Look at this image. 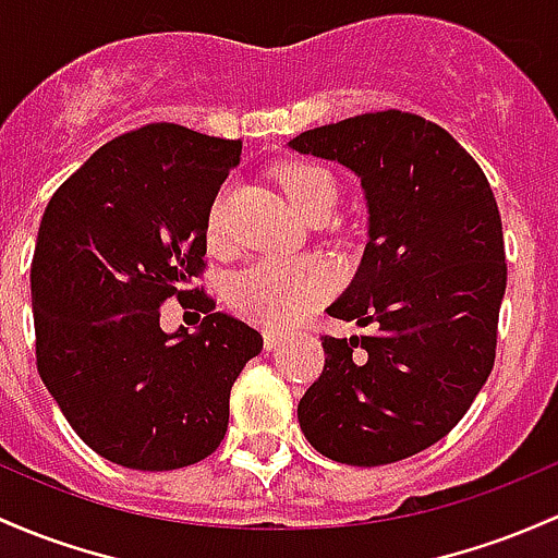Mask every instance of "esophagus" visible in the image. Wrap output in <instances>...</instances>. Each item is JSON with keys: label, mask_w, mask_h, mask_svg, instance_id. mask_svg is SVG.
Here are the masks:
<instances>
[{"label": "esophagus", "mask_w": 558, "mask_h": 558, "mask_svg": "<svg viewBox=\"0 0 558 558\" xmlns=\"http://www.w3.org/2000/svg\"><path fill=\"white\" fill-rule=\"evenodd\" d=\"M286 339H289V331H283V328H264V348L267 350L280 348Z\"/></svg>", "instance_id": "34e87169"}]
</instances>
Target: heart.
Masks as SVG:
<instances>
[{
    "mask_svg": "<svg viewBox=\"0 0 558 558\" xmlns=\"http://www.w3.org/2000/svg\"><path fill=\"white\" fill-rule=\"evenodd\" d=\"M278 181L286 195L304 216H331L339 201V184L324 166L315 162H286L278 168ZM205 238L214 251L230 245V219H227V190L214 197L205 219ZM339 267L315 256L283 259L262 256L245 264L230 283V304L238 315L264 326H291L326 302L339 286Z\"/></svg>",
    "mask_w": 558,
    "mask_h": 558,
    "instance_id": "heart-1",
    "label": "heart"
}]
</instances>
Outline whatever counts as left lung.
I'll use <instances>...</instances> for the list:
<instances>
[{
  "label": "left lung",
  "instance_id": "left-lung-1",
  "mask_svg": "<svg viewBox=\"0 0 558 558\" xmlns=\"http://www.w3.org/2000/svg\"><path fill=\"white\" fill-rule=\"evenodd\" d=\"M361 175L368 243L331 318L363 337L324 342V372L299 401L328 460L374 468L433 447L492 374L506 294V240L478 162L436 122L372 111L289 141Z\"/></svg>",
  "mask_w": 558,
  "mask_h": 558
}]
</instances>
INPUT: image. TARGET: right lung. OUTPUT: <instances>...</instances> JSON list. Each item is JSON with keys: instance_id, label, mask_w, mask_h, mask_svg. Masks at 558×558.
<instances>
[{"instance_id": "obj_1", "label": "right lung", "mask_w": 558, "mask_h": 558, "mask_svg": "<svg viewBox=\"0 0 558 558\" xmlns=\"http://www.w3.org/2000/svg\"><path fill=\"white\" fill-rule=\"evenodd\" d=\"M243 141L149 122L104 144L47 203L32 259L39 377L93 451L133 471L214 454L262 333L214 313L205 219ZM179 298L202 333L166 335Z\"/></svg>"}]
</instances>
